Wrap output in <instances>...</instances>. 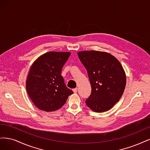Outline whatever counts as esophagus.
<instances>
[{"label": "esophagus", "instance_id": "obj_1", "mask_svg": "<svg viewBox=\"0 0 150 150\" xmlns=\"http://www.w3.org/2000/svg\"><path fill=\"white\" fill-rule=\"evenodd\" d=\"M77 90H78V89H77V88H74V89H73V91H74V93H76V92H77Z\"/></svg>", "mask_w": 150, "mask_h": 150}]
</instances>
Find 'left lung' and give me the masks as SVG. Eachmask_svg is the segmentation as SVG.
<instances>
[{
	"mask_svg": "<svg viewBox=\"0 0 150 150\" xmlns=\"http://www.w3.org/2000/svg\"><path fill=\"white\" fill-rule=\"evenodd\" d=\"M78 56L88 72L91 93L86 105L95 112L112 108L122 97L127 77L118 60L108 52H79Z\"/></svg>",
	"mask_w": 150,
	"mask_h": 150,
	"instance_id": "left-lung-1",
	"label": "left lung"
}]
</instances>
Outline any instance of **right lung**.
Here are the masks:
<instances>
[{"instance_id": "add662e5", "label": "right lung", "mask_w": 150, "mask_h": 150, "mask_svg": "<svg viewBox=\"0 0 150 150\" xmlns=\"http://www.w3.org/2000/svg\"><path fill=\"white\" fill-rule=\"evenodd\" d=\"M71 54L68 52H49L33 63L26 80V89L36 107L54 112L63 107L74 93L67 87L61 75L62 69Z\"/></svg>"}]
</instances>
